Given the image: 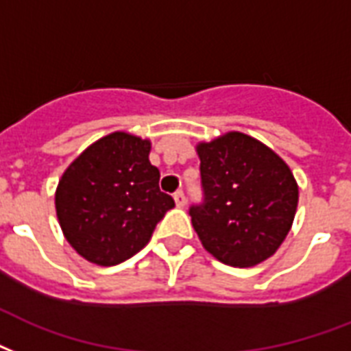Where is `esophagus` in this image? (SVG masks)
<instances>
[{"label": "esophagus", "instance_id": "34e87169", "mask_svg": "<svg viewBox=\"0 0 351 351\" xmlns=\"http://www.w3.org/2000/svg\"><path fill=\"white\" fill-rule=\"evenodd\" d=\"M175 202H176V206H178V208H184V206H186V195H184V191H176Z\"/></svg>", "mask_w": 351, "mask_h": 351}]
</instances>
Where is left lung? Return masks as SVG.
Listing matches in <instances>:
<instances>
[{"instance_id":"8db88e82","label":"left lung","mask_w":351,"mask_h":351,"mask_svg":"<svg viewBox=\"0 0 351 351\" xmlns=\"http://www.w3.org/2000/svg\"><path fill=\"white\" fill-rule=\"evenodd\" d=\"M204 204L189 215L202 247L232 267H254L276 252L293 226L298 184L259 140L226 132L197 145Z\"/></svg>"}]
</instances>
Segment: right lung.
I'll list each match as a JSON object with an SVG mask.
<instances>
[{"instance_id": "add662e5", "label": "right lung", "mask_w": 351, "mask_h": 351, "mask_svg": "<svg viewBox=\"0 0 351 351\" xmlns=\"http://www.w3.org/2000/svg\"><path fill=\"white\" fill-rule=\"evenodd\" d=\"M151 141L112 132L84 149L55 191L58 224L75 252L101 267L132 258L175 200L160 191Z\"/></svg>"}]
</instances>
